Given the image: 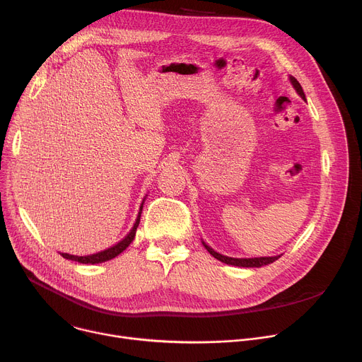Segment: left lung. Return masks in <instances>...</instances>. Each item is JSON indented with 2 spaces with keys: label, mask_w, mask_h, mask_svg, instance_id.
Returning <instances> with one entry per match:
<instances>
[{
  "label": "left lung",
  "mask_w": 362,
  "mask_h": 362,
  "mask_svg": "<svg viewBox=\"0 0 362 362\" xmlns=\"http://www.w3.org/2000/svg\"><path fill=\"white\" fill-rule=\"evenodd\" d=\"M289 82H291V85L293 86V89L296 90V93H298L303 100H306V96H305V93H303V89H302V86L299 85L298 80H296L293 76H289ZM202 243H203V246L207 249V252H209L213 257H216L217 260H220V262H223V263H226V264L238 266V267H262V266H266V264L273 263L274 260H277V259L280 257V255H279V256H264V257H230V256H224V255L216 252L214 249H211V247L204 242V240H202Z\"/></svg>",
  "instance_id": "left-lung-1"
}]
</instances>
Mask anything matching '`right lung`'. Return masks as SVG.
I'll return each instance as SVG.
<instances>
[{
	"label": "right lung",
	"mask_w": 362,
	"mask_h": 362,
	"mask_svg": "<svg viewBox=\"0 0 362 362\" xmlns=\"http://www.w3.org/2000/svg\"><path fill=\"white\" fill-rule=\"evenodd\" d=\"M146 199V197L142 199V204L139 207V213H138V217L135 220V224L134 227L131 228V231L125 235V238L120 240V242L106 250H102L99 253H95V255H89V256H74V255H69V253H60L64 259L67 260H73V262H78V263H85V264H96V263H103V262H107V260H112L113 257L119 256L120 253H122L124 250H127V247L134 242L135 238V234H136V228L139 226V221H141V213H142V209H144V202Z\"/></svg>",
	"instance_id": "1"
}]
</instances>
